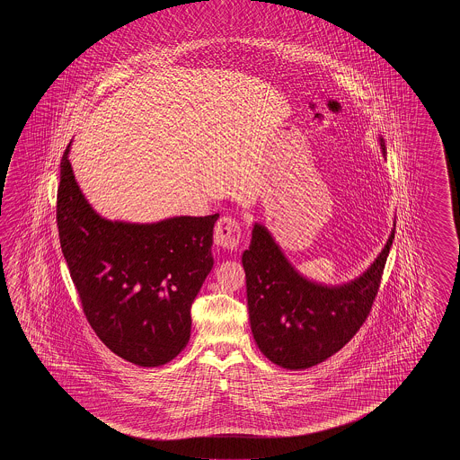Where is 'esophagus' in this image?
<instances>
[{"instance_id": "obj_1", "label": "esophagus", "mask_w": 460, "mask_h": 460, "mask_svg": "<svg viewBox=\"0 0 460 460\" xmlns=\"http://www.w3.org/2000/svg\"><path fill=\"white\" fill-rule=\"evenodd\" d=\"M216 243L226 250H234L242 238V226L232 217H222L216 226Z\"/></svg>"}]
</instances>
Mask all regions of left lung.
I'll use <instances>...</instances> for the list:
<instances>
[{
	"mask_svg": "<svg viewBox=\"0 0 460 460\" xmlns=\"http://www.w3.org/2000/svg\"><path fill=\"white\" fill-rule=\"evenodd\" d=\"M380 146L385 156L383 137ZM394 228L396 220L382 253L365 273L349 283L327 286L299 273L270 230L254 224L242 263L252 332L268 360L288 370H304L350 342L378 293Z\"/></svg>",
	"mask_w": 460,
	"mask_h": 460,
	"instance_id": "obj_1",
	"label": "left lung"
}]
</instances>
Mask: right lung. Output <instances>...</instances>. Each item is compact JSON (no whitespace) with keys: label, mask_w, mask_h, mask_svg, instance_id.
<instances>
[{"label":"right lung","mask_w":460,"mask_h":460,"mask_svg":"<svg viewBox=\"0 0 460 460\" xmlns=\"http://www.w3.org/2000/svg\"><path fill=\"white\" fill-rule=\"evenodd\" d=\"M69 151L60 163L58 226L88 323L127 362H171L189 342L190 305L214 266L218 214L107 220L82 194Z\"/></svg>","instance_id":"right-lung-1"}]
</instances>
